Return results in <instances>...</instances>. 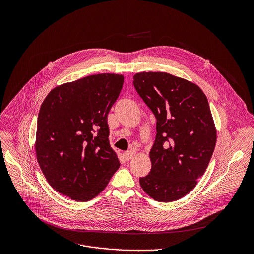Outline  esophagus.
<instances>
[{
    "mask_svg": "<svg viewBox=\"0 0 254 254\" xmlns=\"http://www.w3.org/2000/svg\"><path fill=\"white\" fill-rule=\"evenodd\" d=\"M133 156H134V151H132V150H127L124 152V158L126 161L131 160L133 158Z\"/></svg>",
    "mask_w": 254,
    "mask_h": 254,
    "instance_id": "obj_1",
    "label": "esophagus"
}]
</instances>
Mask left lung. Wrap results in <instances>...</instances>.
<instances>
[{
  "label": "left lung",
  "instance_id": "1",
  "mask_svg": "<svg viewBox=\"0 0 254 254\" xmlns=\"http://www.w3.org/2000/svg\"><path fill=\"white\" fill-rule=\"evenodd\" d=\"M134 87L156 118L151 169L140 184L157 201H174L196 185L211 159L216 130L201 89L165 72L134 75Z\"/></svg>",
  "mask_w": 254,
  "mask_h": 254
}]
</instances>
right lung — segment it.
<instances>
[{
    "label": "right lung",
    "instance_id": "1",
    "mask_svg": "<svg viewBox=\"0 0 254 254\" xmlns=\"http://www.w3.org/2000/svg\"><path fill=\"white\" fill-rule=\"evenodd\" d=\"M124 82L97 74L52 90L37 120V160L47 181L77 201L97 196L119 168L110 147L108 114Z\"/></svg>",
    "mask_w": 254,
    "mask_h": 254
}]
</instances>
